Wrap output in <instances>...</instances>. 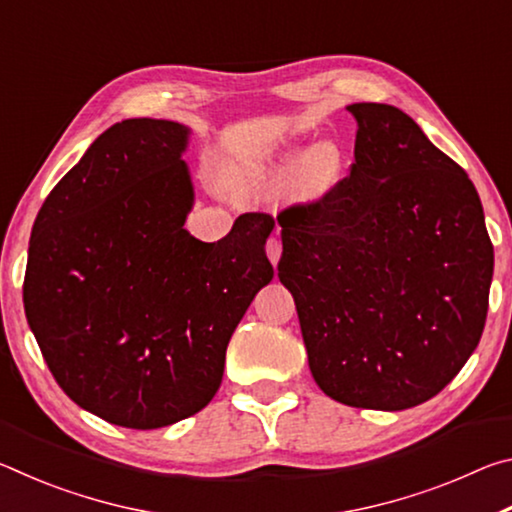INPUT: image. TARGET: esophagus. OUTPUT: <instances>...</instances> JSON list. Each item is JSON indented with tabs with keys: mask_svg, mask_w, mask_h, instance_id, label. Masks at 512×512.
<instances>
[{
	"mask_svg": "<svg viewBox=\"0 0 512 512\" xmlns=\"http://www.w3.org/2000/svg\"><path fill=\"white\" fill-rule=\"evenodd\" d=\"M266 255H268V259H271V264H273V266H277V262H280V255H282V246H280V241H277V239H268V244H266Z\"/></svg>",
	"mask_w": 512,
	"mask_h": 512,
	"instance_id": "1",
	"label": "esophagus"
}]
</instances>
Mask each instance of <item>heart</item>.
I'll return each instance as SVG.
<instances>
[{"mask_svg": "<svg viewBox=\"0 0 512 512\" xmlns=\"http://www.w3.org/2000/svg\"><path fill=\"white\" fill-rule=\"evenodd\" d=\"M343 167V155L339 146L332 142H320L316 146H302L293 144L287 151L280 153V158L268 164L259 176H268L273 180H287L293 176H300V183L305 185L309 194H325L329 187L336 183ZM237 194H246L253 180H250L248 171H237L232 178Z\"/></svg>", "mask_w": 512, "mask_h": 512, "instance_id": "1", "label": "heart"}]
</instances>
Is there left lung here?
<instances>
[{
    "mask_svg": "<svg viewBox=\"0 0 512 512\" xmlns=\"http://www.w3.org/2000/svg\"><path fill=\"white\" fill-rule=\"evenodd\" d=\"M348 110L350 176L277 214V277L320 391L402 411L443 391L479 345L495 253L472 180L406 112Z\"/></svg>",
    "mask_w": 512,
    "mask_h": 512,
    "instance_id": "obj_1",
    "label": "left lung"
}]
</instances>
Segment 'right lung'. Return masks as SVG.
<instances>
[{"instance_id": "right-lung-1", "label": "right lung", "mask_w": 512, "mask_h": 512, "mask_svg": "<svg viewBox=\"0 0 512 512\" xmlns=\"http://www.w3.org/2000/svg\"><path fill=\"white\" fill-rule=\"evenodd\" d=\"M187 126L124 119L90 144L33 223L24 311L58 386L128 429L210 404L225 350L273 280L268 214L205 244L185 230L194 185Z\"/></svg>"}]
</instances>
